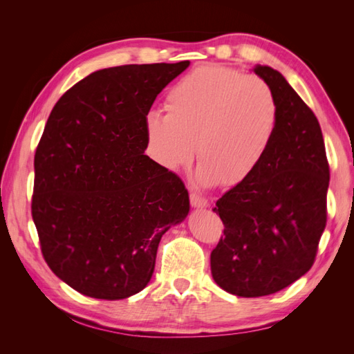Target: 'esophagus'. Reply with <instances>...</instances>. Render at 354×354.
<instances>
[{
  "instance_id": "1",
  "label": "esophagus",
  "mask_w": 354,
  "mask_h": 354,
  "mask_svg": "<svg viewBox=\"0 0 354 354\" xmlns=\"http://www.w3.org/2000/svg\"><path fill=\"white\" fill-rule=\"evenodd\" d=\"M190 203L194 208H207L209 205L208 201L198 194H190Z\"/></svg>"
}]
</instances>
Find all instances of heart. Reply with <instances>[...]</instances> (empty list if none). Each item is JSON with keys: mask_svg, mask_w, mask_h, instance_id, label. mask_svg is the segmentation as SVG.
<instances>
[{"mask_svg": "<svg viewBox=\"0 0 354 354\" xmlns=\"http://www.w3.org/2000/svg\"><path fill=\"white\" fill-rule=\"evenodd\" d=\"M167 113L145 115L147 149L156 162L178 171L196 159L201 183L232 187L261 165L279 120L270 85L220 66L190 71L167 93Z\"/></svg>", "mask_w": 354, "mask_h": 354, "instance_id": "obj_1", "label": "heart"}]
</instances>
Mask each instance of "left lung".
<instances>
[{"mask_svg":"<svg viewBox=\"0 0 354 354\" xmlns=\"http://www.w3.org/2000/svg\"><path fill=\"white\" fill-rule=\"evenodd\" d=\"M277 106L273 143L261 165L212 211L224 238L211 252L216 283L238 297L274 294L306 274L326 226L329 165L317 118L281 72L255 65Z\"/></svg>","mask_w":354,"mask_h":354,"instance_id":"8db88e82","label":"left lung"}]
</instances>
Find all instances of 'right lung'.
Here are the masks:
<instances>
[{
    "instance_id": "1",
    "label": "right lung",
    "mask_w": 354,
    "mask_h": 354,
    "mask_svg": "<svg viewBox=\"0 0 354 354\" xmlns=\"http://www.w3.org/2000/svg\"><path fill=\"white\" fill-rule=\"evenodd\" d=\"M189 65L95 71L53 108L35 152L32 218L48 267L75 291L140 292L162 234L187 217L183 181L145 155V115Z\"/></svg>"
}]
</instances>
